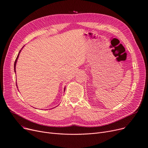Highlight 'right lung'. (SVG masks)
<instances>
[{"label": "right lung", "mask_w": 148, "mask_h": 148, "mask_svg": "<svg viewBox=\"0 0 148 148\" xmlns=\"http://www.w3.org/2000/svg\"><path fill=\"white\" fill-rule=\"evenodd\" d=\"M20 52H21V51H20L18 54V56H17V58H16V60H15V62H14V71H15V72H16V62H17V59H18V56H19V54H20Z\"/></svg>", "instance_id": "obj_1"}]
</instances>
